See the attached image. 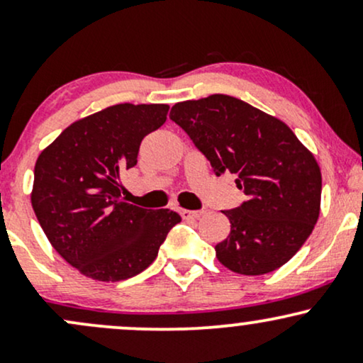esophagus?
<instances>
[{
  "mask_svg": "<svg viewBox=\"0 0 363 363\" xmlns=\"http://www.w3.org/2000/svg\"><path fill=\"white\" fill-rule=\"evenodd\" d=\"M203 213H205V211H201V210H181V215L184 220H196V218H199Z\"/></svg>",
  "mask_w": 363,
  "mask_h": 363,
  "instance_id": "esophagus-1",
  "label": "esophagus"
}]
</instances>
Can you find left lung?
Wrapping results in <instances>:
<instances>
[{
    "mask_svg": "<svg viewBox=\"0 0 363 363\" xmlns=\"http://www.w3.org/2000/svg\"><path fill=\"white\" fill-rule=\"evenodd\" d=\"M170 119L208 158L215 176H235L247 196L222 213L230 234L215 245L234 273L264 274L295 256L319 216L323 179L318 162L280 119L251 104L215 94L179 102Z\"/></svg>",
    "mask_w": 363,
    "mask_h": 363,
    "instance_id": "obj_1",
    "label": "left lung"
}]
</instances>
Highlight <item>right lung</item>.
Returning a JSON list of instances; mask_svg holds the SVG:
<instances>
[{
	"label": "right lung",
	"mask_w": 363,
	"mask_h": 363,
	"mask_svg": "<svg viewBox=\"0 0 363 363\" xmlns=\"http://www.w3.org/2000/svg\"><path fill=\"white\" fill-rule=\"evenodd\" d=\"M167 112L165 104L107 107L66 128L37 158L32 208L52 247L85 277L121 281L141 273L181 222L172 210L128 205L118 184Z\"/></svg>",
	"instance_id": "obj_1"
}]
</instances>
